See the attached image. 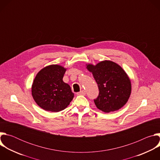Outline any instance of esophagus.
<instances>
[{
	"instance_id": "34e87169",
	"label": "esophagus",
	"mask_w": 160,
	"mask_h": 160,
	"mask_svg": "<svg viewBox=\"0 0 160 160\" xmlns=\"http://www.w3.org/2000/svg\"><path fill=\"white\" fill-rule=\"evenodd\" d=\"M78 96H80V95H82V96H85V90H82V91H80V92H77V94Z\"/></svg>"
}]
</instances>
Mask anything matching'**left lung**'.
<instances>
[{"instance_id":"obj_1","label":"left lung","mask_w":160,"mask_h":160,"mask_svg":"<svg viewBox=\"0 0 160 160\" xmlns=\"http://www.w3.org/2000/svg\"><path fill=\"white\" fill-rule=\"evenodd\" d=\"M99 88V96L94 100L96 107L105 112L122 108L131 94V82L123 68L115 62L103 61L96 65L87 64Z\"/></svg>"}]
</instances>
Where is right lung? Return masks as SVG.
I'll list each match as a JSON object with an SVG mask.
<instances>
[{
    "instance_id": "right-lung-1",
    "label": "right lung",
    "mask_w": 160,
    "mask_h": 160,
    "mask_svg": "<svg viewBox=\"0 0 160 160\" xmlns=\"http://www.w3.org/2000/svg\"><path fill=\"white\" fill-rule=\"evenodd\" d=\"M66 71V68L60 65L52 64L37 74L32 86V94L43 109L58 112L64 109L72 101L74 94L71 87L62 80Z\"/></svg>"
}]
</instances>
